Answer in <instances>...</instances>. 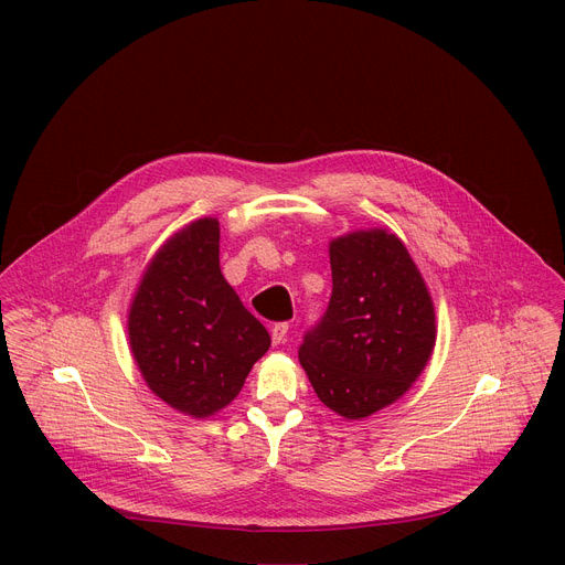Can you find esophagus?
<instances>
[{"label":"esophagus","instance_id":"34e87169","mask_svg":"<svg viewBox=\"0 0 565 565\" xmlns=\"http://www.w3.org/2000/svg\"><path fill=\"white\" fill-rule=\"evenodd\" d=\"M288 321H277V324L270 329V335H273V344H284L286 338H288Z\"/></svg>","mask_w":565,"mask_h":565}]
</instances>
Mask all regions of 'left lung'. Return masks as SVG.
I'll return each instance as SVG.
<instances>
[{
	"label": "left lung",
	"instance_id": "left-lung-1",
	"mask_svg": "<svg viewBox=\"0 0 565 565\" xmlns=\"http://www.w3.org/2000/svg\"><path fill=\"white\" fill-rule=\"evenodd\" d=\"M333 292L299 347L317 397L344 418L391 405L423 373L436 342L427 286L386 230L331 241Z\"/></svg>",
	"mask_w": 565,
	"mask_h": 565
}]
</instances>
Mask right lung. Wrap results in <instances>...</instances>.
<instances>
[{"label": "right lung", "mask_w": 565, "mask_h": 565, "mask_svg": "<svg viewBox=\"0 0 565 565\" xmlns=\"http://www.w3.org/2000/svg\"><path fill=\"white\" fill-rule=\"evenodd\" d=\"M129 344L149 388L205 418L244 386L270 349L262 321L218 268V221L199 218L151 259L129 312Z\"/></svg>", "instance_id": "add662e5"}]
</instances>
